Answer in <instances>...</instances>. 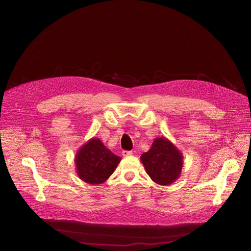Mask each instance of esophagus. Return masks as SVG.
<instances>
[{"label": "esophagus", "mask_w": 251, "mask_h": 251, "mask_svg": "<svg viewBox=\"0 0 251 251\" xmlns=\"http://www.w3.org/2000/svg\"><path fill=\"white\" fill-rule=\"evenodd\" d=\"M122 155H123L124 157H129V156L132 155V152H130V151H123Z\"/></svg>", "instance_id": "34e87169"}]
</instances>
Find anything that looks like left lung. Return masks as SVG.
<instances>
[{
    "instance_id": "left-lung-1",
    "label": "left lung",
    "mask_w": 251,
    "mask_h": 251,
    "mask_svg": "<svg viewBox=\"0 0 251 251\" xmlns=\"http://www.w3.org/2000/svg\"><path fill=\"white\" fill-rule=\"evenodd\" d=\"M140 160L150 178L163 186L175 182L183 167L182 153L166 137L156 138L150 150L142 154Z\"/></svg>"
}]
</instances>
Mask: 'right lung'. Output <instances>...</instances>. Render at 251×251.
<instances>
[{"mask_svg":"<svg viewBox=\"0 0 251 251\" xmlns=\"http://www.w3.org/2000/svg\"><path fill=\"white\" fill-rule=\"evenodd\" d=\"M121 160L99 138H91L76 154V172L81 180L88 184H102L113 174Z\"/></svg>","mask_w":251,"mask_h":251,"instance_id":"right-lung-1","label":"right lung"}]
</instances>
